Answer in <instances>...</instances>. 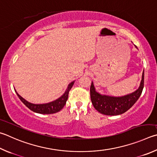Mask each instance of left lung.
<instances>
[{
    "label": "left lung",
    "instance_id": "8db88e82",
    "mask_svg": "<svg viewBox=\"0 0 157 157\" xmlns=\"http://www.w3.org/2000/svg\"><path fill=\"white\" fill-rule=\"evenodd\" d=\"M144 71L142 73L140 86L135 92L122 97H113L101 95L95 90L93 82L90 85V99L94 108L103 115H119L126 112L141 96L144 88Z\"/></svg>",
    "mask_w": 157,
    "mask_h": 157
}]
</instances>
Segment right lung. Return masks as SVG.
Here are the masks:
<instances>
[{
    "label": "right lung",
    "instance_id": "obj_1",
    "mask_svg": "<svg viewBox=\"0 0 157 157\" xmlns=\"http://www.w3.org/2000/svg\"><path fill=\"white\" fill-rule=\"evenodd\" d=\"M74 82H75V81L72 82L71 83L69 84L67 89L66 90V91H65V93L63 94V95L60 97V98L57 99L55 101H53L47 104H35L30 103V102L25 100L24 98H22L16 90L15 91L17 94V95H18L19 99H21L22 103H23L28 108H29L31 110H32L33 112H35L37 113L47 114V115H48V114H53V113H58L63 108L64 105L66 104V102L68 99L69 90L71 89V88L73 87Z\"/></svg>",
    "mask_w": 157,
    "mask_h": 157
}]
</instances>
